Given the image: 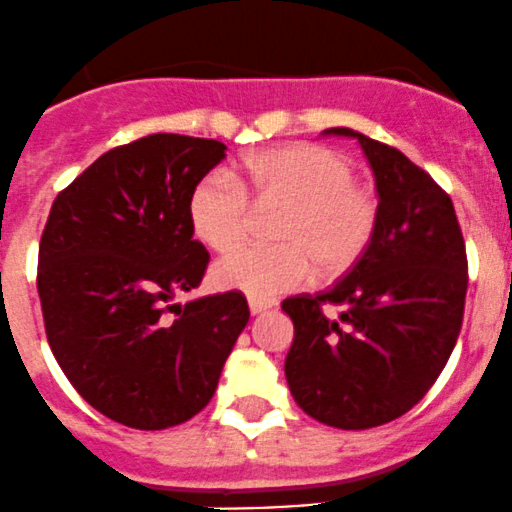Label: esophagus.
Returning <instances> with one entry per match:
<instances>
[{
  "instance_id": "obj_1",
  "label": "esophagus",
  "mask_w": 512,
  "mask_h": 512,
  "mask_svg": "<svg viewBox=\"0 0 512 512\" xmlns=\"http://www.w3.org/2000/svg\"><path fill=\"white\" fill-rule=\"evenodd\" d=\"M247 304H250V312L252 314H262V312H267V309H272L275 307V299H257V297H250L247 299Z\"/></svg>"
}]
</instances>
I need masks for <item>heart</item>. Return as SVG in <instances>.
I'll use <instances>...</instances> for the list:
<instances>
[{
	"label": "heart",
	"instance_id": "1",
	"mask_svg": "<svg viewBox=\"0 0 512 512\" xmlns=\"http://www.w3.org/2000/svg\"><path fill=\"white\" fill-rule=\"evenodd\" d=\"M257 205H285L275 227L280 245H252L215 262V287L267 299L302 285L314 265L324 277L347 272L374 237L379 203L354 180L347 158L317 143H287L245 156L240 180L210 173L190 195V225L210 250H232Z\"/></svg>",
	"mask_w": 512,
	"mask_h": 512
}]
</instances>
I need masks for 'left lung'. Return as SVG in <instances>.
I'll use <instances>...</instances> for the list:
<instances>
[{"mask_svg": "<svg viewBox=\"0 0 512 512\" xmlns=\"http://www.w3.org/2000/svg\"><path fill=\"white\" fill-rule=\"evenodd\" d=\"M376 180L374 237L344 280L282 302L294 324L289 391L319 423L361 431L414 409L446 366L463 324L466 242L451 198L396 148L352 128ZM322 306H337L329 318Z\"/></svg>", "mask_w": 512, "mask_h": 512, "instance_id": "8db88e82", "label": "left lung"}]
</instances>
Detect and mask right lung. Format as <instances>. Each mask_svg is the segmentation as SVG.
<instances>
[{
  "label": "right lung",
  "instance_id": "right-lung-1",
  "mask_svg": "<svg viewBox=\"0 0 512 512\" xmlns=\"http://www.w3.org/2000/svg\"><path fill=\"white\" fill-rule=\"evenodd\" d=\"M225 151L153 133L103 153L51 205L36 277L46 339L71 386L123 426L200 414L250 319L240 292L175 302L208 267L188 205Z\"/></svg>",
  "mask_w": 512,
  "mask_h": 512
}]
</instances>
